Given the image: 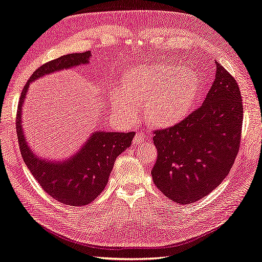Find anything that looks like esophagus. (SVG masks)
I'll use <instances>...</instances> for the list:
<instances>
[{
  "instance_id": "34e87169",
  "label": "esophagus",
  "mask_w": 262,
  "mask_h": 262,
  "mask_svg": "<svg viewBox=\"0 0 262 262\" xmlns=\"http://www.w3.org/2000/svg\"><path fill=\"white\" fill-rule=\"evenodd\" d=\"M145 141H146L145 134L142 133V132H137L135 137H134V139H133L134 144H136V145H141V144H143Z\"/></svg>"
}]
</instances>
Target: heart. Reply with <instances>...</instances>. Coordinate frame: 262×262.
<instances>
[{
    "instance_id": "obj_1",
    "label": "heart",
    "mask_w": 262,
    "mask_h": 262,
    "mask_svg": "<svg viewBox=\"0 0 262 262\" xmlns=\"http://www.w3.org/2000/svg\"><path fill=\"white\" fill-rule=\"evenodd\" d=\"M199 91V76L188 66H133L125 72L123 87L112 91L111 100L116 113L128 121L137 117L136 105L144 103L146 121L156 128H167L188 116Z\"/></svg>"
}]
</instances>
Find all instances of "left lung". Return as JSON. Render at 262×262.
Here are the masks:
<instances>
[{
	"mask_svg": "<svg viewBox=\"0 0 262 262\" xmlns=\"http://www.w3.org/2000/svg\"><path fill=\"white\" fill-rule=\"evenodd\" d=\"M215 79L202 106L181 123L155 130L151 178L180 204L194 203L226 179L239 151L243 106L238 83L215 61Z\"/></svg>",
	"mask_w": 262,
	"mask_h": 262,
	"instance_id": "1",
	"label": "left lung"
}]
</instances>
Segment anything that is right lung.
I'll return each instance as SVG.
<instances>
[{"label": "right lung", "instance_id": "1", "mask_svg": "<svg viewBox=\"0 0 262 262\" xmlns=\"http://www.w3.org/2000/svg\"><path fill=\"white\" fill-rule=\"evenodd\" d=\"M91 52L70 53L36 69L24 86L16 114V133L23 161L40 186L53 198L71 206L87 205L105 188L114 163L128 148L135 133L97 130L75 155L62 162L41 159L30 148L22 128V107L30 83L43 76L88 64Z\"/></svg>", "mask_w": 262, "mask_h": 262}]
</instances>
